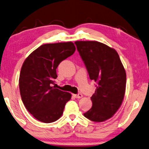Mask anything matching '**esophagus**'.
<instances>
[{"label": "esophagus", "instance_id": "obj_1", "mask_svg": "<svg viewBox=\"0 0 149 149\" xmlns=\"http://www.w3.org/2000/svg\"><path fill=\"white\" fill-rule=\"evenodd\" d=\"M73 96H74L75 98H81V97H83V95L81 93H78V94H73Z\"/></svg>", "mask_w": 149, "mask_h": 149}]
</instances>
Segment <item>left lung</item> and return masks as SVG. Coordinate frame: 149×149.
<instances>
[{"mask_svg": "<svg viewBox=\"0 0 149 149\" xmlns=\"http://www.w3.org/2000/svg\"><path fill=\"white\" fill-rule=\"evenodd\" d=\"M77 51L88 72L96 83L91 97L92 107L83 115L95 122L113 117L123 102L126 73L117 52L97 41H76Z\"/></svg>", "mask_w": 149, "mask_h": 149, "instance_id": "left-lung-1", "label": "left lung"}]
</instances>
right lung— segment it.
Returning <instances> with one entry per match:
<instances>
[{
  "label": "right lung",
  "mask_w": 149,
  "mask_h": 149,
  "mask_svg": "<svg viewBox=\"0 0 149 149\" xmlns=\"http://www.w3.org/2000/svg\"><path fill=\"white\" fill-rule=\"evenodd\" d=\"M72 42L45 44L24 61L20 72L21 97L28 111L43 123H52L62 116L70 93L53 86L58 77L56 68L61 62L74 54Z\"/></svg>",
  "instance_id": "add662e5"
}]
</instances>
